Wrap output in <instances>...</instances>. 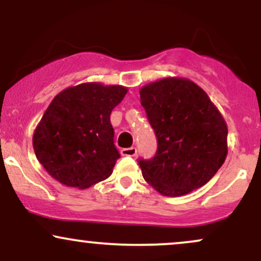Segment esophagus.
I'll use <instances>...</instances> for the list:
<instances>
[{"mask_svg": "<svg viewBox=\"0 0 261 261\" xmlns=\"http://www.w3.org/2000/svg\"><path fill=\"white\" fill-rule=\"evenodd\" d=\"M136 153H137L136 147H128V148L121 149V155H124V157H135Z\"/></svg>", "mask_w": 261, "mask_h": 261, "instance_id": "34e87169", "label": "esophagus"}]
</instances>
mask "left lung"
<instances>
[{"label": "left lung", "instance_id": "obj_1", "mask_svg": "<svg viewBox=\"0 0 261 261\" xmlns=\"http://www.w3.org/2000/svg\"><path fill=\"white\" fill-rule=\"evenodd\" d=\"M157 137L151 160H139L145 180L164 196L201 188L227 157L228 128L208 95L187 79L169 77L140 91Z\"/></svg>", "mask_w": 261, "mask_h": 261}]
</instances>
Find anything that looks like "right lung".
Instances as JSON below:
<instances>
[{
	"label": "right lung",
	"mask_w": 261,
	"mask_h": 261,
	"mask_svg": "<svg viewBox=\"0 0 261 261\" xmlns=\"http://www.w3.org/2000/svg\"><path fill=\"white\" fill-rule=\"evenodd\" d=\"M126 93V87L88 82L54 98L33 135L35 155L53 178L86 189L110 176L120 158L110 114Z\"/></svg>",
	"instance_id": "right-lung-1"
}]
</instances>
